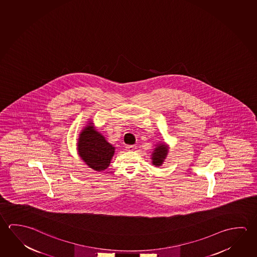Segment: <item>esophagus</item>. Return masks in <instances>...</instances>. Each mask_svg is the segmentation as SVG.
I'll return each mask as SVG.
<instances>
[{"label": "esophagus", "instance_id": "34e87169", "mask_svg": "<svg viewBox=\"0 0 257 257\" xmlns=\"http://www.w3.org/2000/svg\"><path fill=\"white\" fill-rule=\"evenodd\" d=\"M135 149H136V146H135V145H128V146H126V151H128V152L135 151Z\"/></svg>", "mask_w": 257, "mask_h": 257}]
</instances>
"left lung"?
I'll return each instance as SVG.
<instances>
[{
  "label": "left lung",
  "mask_w": 257,
  "mask_h": 257,
  "mask_svg": "<svg viewBox=\"0 0 257 257\" xmlns=\"http://www.w3.org/2000/svg\"><path fill=\"white\" fill-rule=\"evenodd\" d=\"M169 145L165 143H159V144H157L152 153V165L156 167H160L163 164L169 154Z\"/></svg>",
  "instance_id": "1"
}]
</instances>
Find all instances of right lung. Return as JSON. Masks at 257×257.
<instances>
[{
	"mask_svg": "<svg viewBox=\"0 0 257 257\" xmlns=\"http://www.w3.org/2000/svg\"><path fill=\"white\" fill-rule=\"evenodd\" d=\"M115 148L97 132L94 122H88L79 135L77 151L88 168L103 171L108 168Z\"/></svg>",
	"mask_w": 257,
	"mask_h": 257,
	"instance_id": "right-lung-1",
	"label": "right lung"
}]
</instances>
